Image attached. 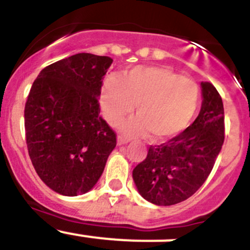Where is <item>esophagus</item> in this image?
I'll return each mask as SVG.
<instances>
[{"instance_id": "34e87169", "label": "esophagus", "mask_w": 250, "mask_h": 250, "mask_svg": "<svg viewBox=\"0 0 250 250\" xmlns=\"http://www.w3.org/2000/svg\"><path fill=\"white\" fill-rule=\"evenodd\" d=\"M126 143H129V139L125 138V136H123V135L118 136V144L119 145H124V144H126Z\"/></svg>"}]
</instances>
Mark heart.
Listing matches in <instances>:
<instances>
[{
    "label": "heart",
    "mask_w": 250,
    "mask_h": 250,
    "mask_svg": "<svg viewBox=\"0 0 250 250\" xmlns=\"http://www.w3.org/2000/svg\"><path fill=\"white\" fill-rule=\"evenodd\" d=\"M136 119L123 125L130 135L164 141L182 134L200 106V89L193 80L160 66H139L123 77L107 76L100 92L104 118L118 125L135 109Z\"/></svg>",
    "instance_id": "b5f03b06"
}]
</instances>
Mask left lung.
<instances>
[{"instance_id": "obj_1", "label": "left lung", "mask_w": 250, "mask_h": 250, "mask_svg": "<svg viewBox=\"0 0 250 250\" xmlns=\"http://www.w3.org/2000/svg\"><path fill=\"white\" fill-rule=\"evenodd\" d=\"M198 118L164 144L150 145L132 170L141 196L156 205H174L190 198L208 179L224 143V107L218 90L202 83Z\"/></svg>"}]
</instances>
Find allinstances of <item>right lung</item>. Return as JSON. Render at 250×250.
Returning a JSON list of instances; mask_svg holds the SVG:
<instances>
[{
  "label": "right lung",
  "instance_id": "add662e5",
  "mask_svg": "<svg viewBox=\"0 0 250 250\" xmlns=\"http://www.w3.org/2000/svg\"><path fill=\"white\" fill-rule=\"evenodd\" d=\"M111 57L76 54L46 66L25 105L28 155L37 175L66 196L98 183L116 134L100 115L99 96Z\"/></svg>",
  "mask_w": 250,
  "mask_h": 250
}]
</instances>
